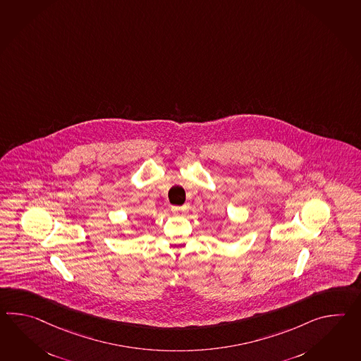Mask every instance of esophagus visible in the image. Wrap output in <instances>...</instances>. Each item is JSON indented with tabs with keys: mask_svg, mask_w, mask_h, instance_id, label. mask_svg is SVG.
Returning <instances> with one entry per match:
<instances>
[{
	"mask_svg": "<svg viewBox=\"0 0 361 361\" xmlns=\"http://www.w3.org/2000/svg\"><path fill=\"white\" fill-rule=\"evenodd\" d=\"M171 209H172V212L175 214V215H178V216H183V215H185V212H186V207L185 206H183V207H177V206H172L171 207Z\"/></svg>",
	"mask_w": 361,
	"mask_h": 361,
	"instance_id": "1",
	"label": "esophagus"
}]
</instances>
